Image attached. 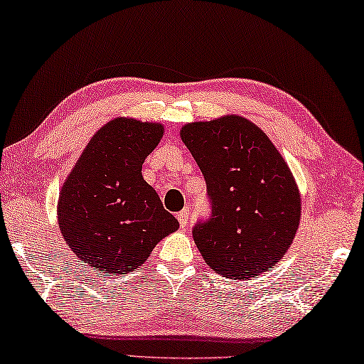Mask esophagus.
<instances>
[{
    "label": "esophagus",
    "instance_id": "obj_1",
    "mask_svg": "<svg viewBox=\"0 0 364 364\" xmlns=\"http://www.w3.org/2000/svg\"><path fill=\"white\" fill-rule=\"evenodd\" d=\"M189 216H191V213H189L188 208H184V210L180 211V213H178V223H180L181 228H186L188 226Z\"/></svg>",
    "mask_w": 364,
    "mask_h": 364
}]
</instances>
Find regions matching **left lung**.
I'll return each mask as SVG.
<instances>
[{
  "label": "left lung",
  "mask_w": 364,
  "mask_h": 364,
  "mask_svg": "<svg viewBox=\"0 0 364 364\" xmlns=\"http://www.w3.org/2000/svg\"><path fill=\"white\" fill-rule=\"evenodd\" d=\"M183 143L207 181L210 221L194 242L216 274L248 280L275 266L301 221L297 183L270 138L247 117L184 124Z\"/></svg>",
  "instance_id": "8db88e82"
}]
</instances>
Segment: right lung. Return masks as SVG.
Masks as SVG:
<instances>
[{
	"label": "right lung",
	"instance_id": "1",
	"mask_svg": "<svg viewBox=\"0 0 364 364\" xmlns=\"http://www.w3.org/2000/svg\"><path fill=\"white\" fill-rule=\"evenodd\" d=\"M164 132L159 122L111 119L90 138L62 184L58 228L68 248L92 270L129 274L180 228L141 175Z\"/></svg>",
	"mask_w": 364,
	"mask_h": 364
}]
</instances>
